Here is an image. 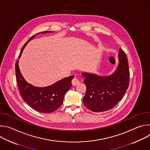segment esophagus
<instances>
[{
	"instance_id": "obj_1",
	"label": "esophagus",
	"mask_w": 150,
	"mask_h": 150,
	"mask_svg": "<svg viewBox=\"0 0 150 150\" xmlns=\"http://www.w3.org/2000/svg\"><path fill=\"white\" fill-rule=\"evenodd\" d=\"M80 82H81L80 79L79 78H78V77H76V76H75L73 78V79L72 80V85H74V86H75V85L79 84L80 83Z\"/></svg>"
}]
</instances>
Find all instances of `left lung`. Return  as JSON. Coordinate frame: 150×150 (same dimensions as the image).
I'll return each instance as SVG.
<instances>
[{
	"mask_svg": "<svg viewBox=\"0 0 150 150\" xmlns=\"http://www.w3.org/2000/svg\"><path fill=\"white\" fill-rule=\"evenodd\" d=\"M119 63L116 70L109 76L82 73L86 93L83 98L85 106L94 112L110 110L122 100L129 84V71L127 56L119 49Z\"/></svg>",
	"mask_w": 150,
	"mask_h": 150,
	"instance_id": "obj_1",
	"label": "left lung"
}]
</instances>
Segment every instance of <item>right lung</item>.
<instances>
[{"instance_id": "obj_1", "label": "right lung", "mask_w": 150, "mask_h": 150, "mask_svg": "<svg viewBox=\"0 0 150 150\" xmlns=\"http://www.w3.org/2000/svg\"><path fill=\"white\" fill-rule=\"evenodd\" d=\"M46 33L52 31H43L41 33ZM35 35H33L21 49L19 59L28 42L33 39ZM18 62L19 60H17L15 63L16 79L19 93L24 101L38 112L50 113L56 110L62 104L65 94L72 87L71 81L74 76L63 78L48 87H36L25 80L19 70Z\"/></svg>"}]
</instances>
